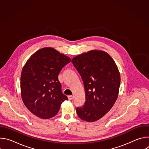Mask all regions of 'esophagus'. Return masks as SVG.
<instances>
[{
	"instance_id": "obj_1",
	"label": "esophagus",
	"mask_w": 149,
	"mask_h": 149,
	"mask_svg": "<svg viewBox=\"0 0 149 149\" xmlns=\"http://www.w3.org/2000/svg\"><path fill=\"white\" fill-rule=\"evenodd\" d=\"M68 99L70 100H73L74 98V95H69L68 97Z\"/></svg>"
}]
</instances>
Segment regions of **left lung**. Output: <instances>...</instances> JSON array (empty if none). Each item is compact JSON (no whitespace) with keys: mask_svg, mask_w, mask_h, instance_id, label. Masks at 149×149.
Listing matches in <instances>:
<instances>
[{"mask_svg":"<svg viewBox=\"0 0 149 149\" xmlns=\"http://www.w3.org/2000/svg\"><path fill=\"white\" fill-rule=\"evenodd\" d=\"M84 83L86 101L77 107L78 117L95 121L107 114L116 101L120 75L113 58L104 51L93 50L74 57L72 61Z\"/></svg>","mask_w":149,"mask_h":149,"instance_id":"8db88e82","label":"left lung"}]
</instances>
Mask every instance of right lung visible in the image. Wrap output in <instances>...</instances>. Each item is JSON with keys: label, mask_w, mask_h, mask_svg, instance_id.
I'll list each match as a JSON object with an SVG mask.
<instances>
[{"label": "right lung", "mask_w": 149, "mask_h": 149, "mask_svg": "<svg viewBox=\"0 0 149 149\" xmlns=\"http://www.w3.org/2000/svg\"><path fill=\"white\" fill-rule=\"evenodd\" d=\"M71 62L52 48H42L28 60L20 77V90L27 109L37 117L48 119L59 111L68 97L62 93L58 75Z\"/></svg>", "instance_id": "obj_1"}]
</instances>
